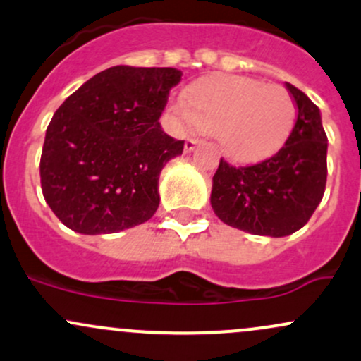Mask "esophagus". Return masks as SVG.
<instances>
[{
  "label": "esophagus",
  "mask_w": 361,
  "mask_h": 361,
  "mask_svg": "<svg viewBox=\"0 0 361 361\" xmlns=\"http://www.w3.org/2000/svg\"><path fill=\"white\" fill-rule=\"evenodd\" d=\"M199 144H200L199 138H187V140H185V152H192V150L195 149V145Z\"/></svg>",
  "instance_id": "34e87169"
}]
</instances>
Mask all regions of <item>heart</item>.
Segmentation results:
<instances>
[{"mask_svg":"<svg viewBox=\"0 0 361 361\" xmlns=\"http://www.w3.org/2000/svg\"><path fill=\"white\" fill-rule=\"evenodd\" d=\"M171 111L181 121L216 133L219 147L238 162L264 161L286 144L296 121L290 94L277 85L236 75L205 78Z\"/></svg>","mask_w":361,"mask_h":361,"instance_id":"heart-1","label":"heart"}]
</instances>
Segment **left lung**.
Segmentation results:
<instances>
[{"mask_svg": "<svg viewBox=\"0 0 361 361\" xmlns=\"http://www.w3.org/2000/svg\"><path fill=\"white\" fill-rule=\"evenodd\" d=\"M298 116L283 149L259 164L221 159L212 178L211 205L223 223L260 236H288L308 223L327 181V135L320 111L286 84Z\"/></svg>", "mask_w": 361, "mask_h": 361, "instance_id": "obj_1", "label": "left lung"}]
</instances>
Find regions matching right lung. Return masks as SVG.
Masks as SVG:
<instances>
[{"label": "right lung", "instance_id": "1", "mask_svg": "<svg viewBox=\"0 0 361 361\" xmlns=\"http://www.w3.org/2000/svg\"><path fill=\"white\" fill-rule=\"evenodd\" d=\"M176 68L111 66L63 102L46 130L42 195L66 228L109 235L159 207V174L183 152L161 128Z\"/></svg>", "mask_w": 361, "mask_h": 361}]
</instances>
